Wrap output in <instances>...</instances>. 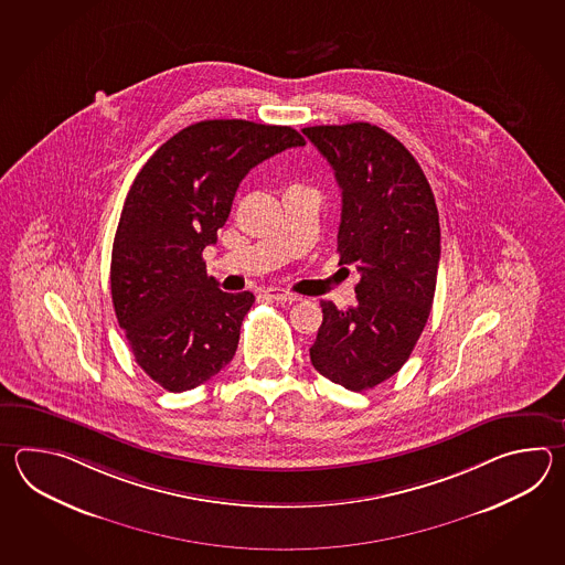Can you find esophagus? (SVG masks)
<instances>
[{
	"label": "esophagus",
	"mask_w": 565,
	"mask_h": 565,
	"mask_svg": "<svg viewBox=\"0 0 565 565\" xmlns=\"http://www.w3.org/2000/svg\"><path fill=\"white\" fill-rule=\"evenodd\" d=\"M265 295L268 299L278 300V302H297V300H300L299 295L277 287L266 288Z\"/></svg>",
	"instance_id": "esophagus-1"
}]
</instances>
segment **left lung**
Wrapping results in <instances>:
<instances>
[{
    "instance_id": "obj_1",
    "label": "left lung",
    "mask_w": 565,
    "mask_h": 565,
    "mask_svg": "<svg viewBox=\"0 0 565 565\" xmlns=\"http://www.w3.org/2000/svg\"><path fill=\"white\" fill-rule=\"evenodd\" d=\"M343 195L339 265H355L358 302L321 300L312 367L351 392L390 380L408 361L433 309L440 222L430 183L394 135L370 122L307 127Z\"/></svg>"
}]
</instances>
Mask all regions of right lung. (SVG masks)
<instances>
[{
  "mask_svg": "<svg viewBox=\"0 0 565 565\" xmlns=\"http://www.w3.org/2000/svg\"><path fill=\"white\" fill-rule=\"evenodd\" d=\"M305 139L292 127L202 120L147 159L120 212L110 295L135 361L168 392L226 367L254 295L224 292L202 258L250 169Z\"/></svg>",
  "mask_w": 565,
  "mask_h": 565,
  "instance_id": "add662e5",
  "label": "right lung"
}]
</instances>
